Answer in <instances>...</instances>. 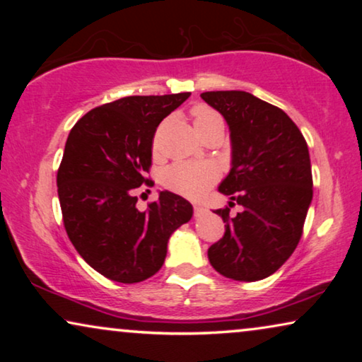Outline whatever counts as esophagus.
Returning <instances> with one entry per match:
<instances>
[{"mask_svg": "<svg viewBox=\"0 0 362 362\" xmlns=\"http://www.w3.org/2000/svg\"><path fill=\"white\" fill-rule=\"evenodd\" d=\"M206 212V207H202L199 204L194 206V216H202Z\"/></svg>", "mask_w": 362, "mask_h": 362, "instance_id": "1", "label": "esophagus"}]
</instances>
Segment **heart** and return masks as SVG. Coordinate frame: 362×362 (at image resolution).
Segmentation results:
<instances>
[{
  "label": "heart",
  "mask_w": 362,
  "mask_h": 362,
  "mask_svg": "<svg viewBox=\"0 0 362 362\" xmlns=\"http://www.w3.org/2000/svg\"><path fill=\"white\" fill-rule=\"evenodd\" d=\"M192 118H194L196 130L211 125H224V120L219 113L206 105H197L192 110ZM214 168L206 165V163L191 161L175 163V165L166 168L165 176H163V182L166 187L186 197H199L214 182Z\"/></svg>",
  "instance_id": "1"
}]
</instances>
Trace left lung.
<instances>
[{"label": "left lung", "instance_id": "8db88e82", "mask_svg": "<svg viewBox=\"0 0 362 362\" xmlns=\"http://www.w3.org/2000/svg\"><path fill=\"white\" fill-rule=\"evenodd\" d=\"M226 118L230 130L232 166L219 185L232 207L216 214L224 237L207 250L211 265L227 279L257 281L288 260L303 234L313 199L308 145L293 120L269 102L244 90L201 93Z\"/></svg>", "mask_w": 362, "mask_h": 362}]
</instances>
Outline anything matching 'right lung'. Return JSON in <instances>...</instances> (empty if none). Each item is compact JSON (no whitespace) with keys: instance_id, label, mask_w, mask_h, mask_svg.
<instances>
[{"instance_id":"1","label":"right lung","mask_w":362,"mask_h":362,"mask_svg":"<svg viewBox=\"0 0 362 362\" xmlns=\"http://www.w3.org/2000/svg\"><path fill=\"white\" fill-rule=\"evenodd\" d=\"M133 95L87 112L69 133L57 171L64 227L83 260L107 279L138 284L165 264L168 240L192 217L185 197L161 191L146 211L133 194L150 173L153 138L189 97Z\"/></svg>"}]
</instances>
